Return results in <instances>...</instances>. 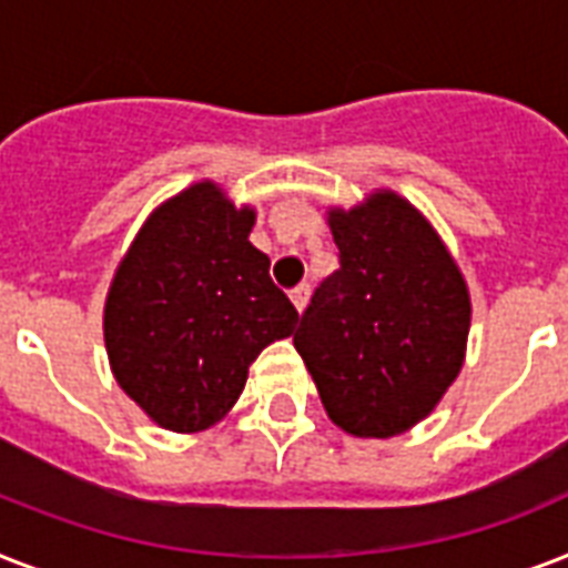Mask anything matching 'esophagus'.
<instances>
[{
	"mask_svg": "<svg viewBox=\"0 0 568 568\" xmlns=\"http://www.w3.org/2000/svg\"><path fill=\"white\" fill-rule=\"evenodd\" d=\"M292 303H294V310H297V312L306 310V303H310V285H306V283L297 285V288L292 292Z\"/></svg>",
	"mask_w": 568,
	"mask_h": 568,
	"instance_id": "34e87169",
	"label": "esophagus"
}]
</instances>
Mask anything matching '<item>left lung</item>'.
<instances>
[{
    "mask_svg": "<svg viewBox=\"0 0 568 568\" xmlns=\"http://www.w3.org/2000/svg\"><path fill=\"white\" fill-rule=\"evenodd\" d=\"M327 223L342 267L312 294L294 347L329 422L388 439L427 418L463 372L468 285L433 223L395 191L333 205Z\"/></svg>",
    "mask_w": 568,
    "mask_h": 568,
    "instance_id": "left-lung-1",
    "label": "left lung"
}]
</instances>
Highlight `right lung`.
Instances as JSON below:
<instances>
[{
    "label": "right lung",
    "mask_w": 568,
    "mask_h": 568,
    "mask_svg": "<svg viewBox=\"0 0 568 568\" xmlns=\"http://www.w3.org/2000/svg\"><path fill=\"white\" fill-rule=\"evenodd\" d=\"M253 205L212 180L155 205L109 285L102 333L120 388L173 433L226 418L247 368L288 338L297 310L250 244Z\"/></svg>",
    "instance_id": "1"
}]
</instances>
